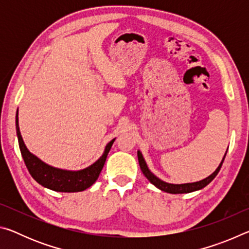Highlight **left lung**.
<instances>
[{
	"mask_svg": "<svg viewBox=\"0 0 249 249\" xmlns=\"http://www.w3.org/2000/svg\"><path fill=\"white\" fill-rule=\"evenodd\" d=\"M226 153H227V151H226ZM226 153L224 155V157H223V159H222L220 166H218L216 168V170L214 171L212 175L209 176L208 178H205V179L201 180V181H197V182L183 183V184H172V183H168V182H165V181L160 180L159 178H157V177H156L153 174V172H151L148 169L145 159H144V157H142V155L140 150L137 151V156H138V162H140V167H141V169L142 171V174H144L146 178L150 181V183H153L155 187H157L161 191L172 193V195H179V193H190V192L196 191V190H201V189H203L204 187H206V185H208L211 182V181L215 178L216 175L218 174V171H220L221 167L223 165V161H224V159H225Z\"/></svg>",
	"mask_w": 249,
	"mask_h": 249,
	"instance_id": "8db88e82",
	"label": "left lung"
}]
</instances>
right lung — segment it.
Returning a JSON list of instances; mask_svg holds the SVG:
<instances>
[{"label":"right lung","instance_id":"obj_1","mask_svg":"<svg viewBox=\"0 0 249 249\" xmlns=\"http://www.w3.org/2000/svg\"><path fill=\"white\" fill-rule=\"evenodd\" d=\"M16 133H18L20 153H22V157L29 174L43 187L57 192H80L90 188L95 182L96 179L99 178V175L102 171L108 151L115 141L114 138L105 146L103 155L96 160L93 165L82 170L70 171L58 169V168L47 165L27 149L19 132L18 109V115H16Z\"/></svg>","mask_w":249,"mask_h":249}]
</instances>
